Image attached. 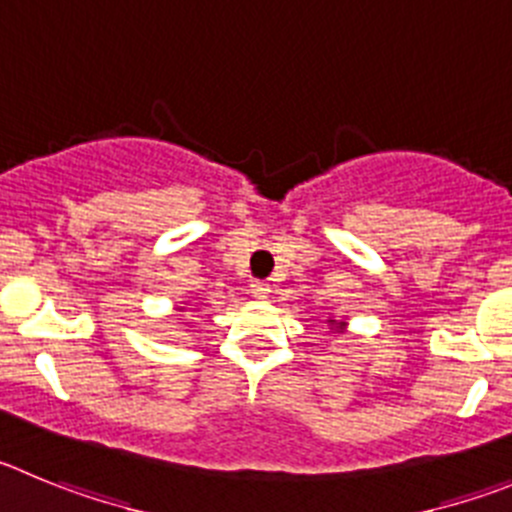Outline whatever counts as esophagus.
Segmentation results:
<instances>
[{"mask_svg": "<svg viewBox=\"0 0 512 512\" xmlns=\"http://www.w3.org/2000/svg\"><path fill=\"white\" fill-rule=\"evenodd\" d=\"M250 290L255 298H267V293H270V285H267L265 280H252Z\"/></svg>", "mask_w": 512, "mask_h": 512, "instance_id": "34e87169", "label": "esophagus"}]
</instances>
